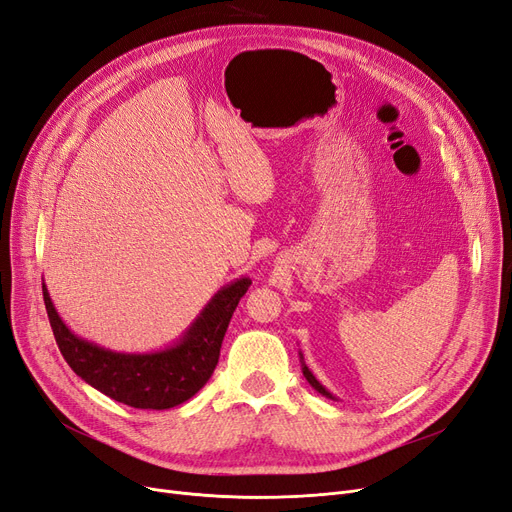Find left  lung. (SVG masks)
Returning <instances> with one entry per match:
<instances>
[{
  "instance_id": "8db88e82",
  "label": "left lung",
  "mask_w": 512,
  "mask_h": 512,
  "mask_svg": "<svg viewBox=\"0 0 512 512\" xmlns=\"http://www.w3.org/2000/svg\"><path fill=\"white\" fill-rule=\"evenodd\" d=\"M299 362H301V372H303V376H305V381L311 385V387H314L320 395H324V397H328V399H332V402H339V397L337 395H332L318 379H316V376H314V372H311L309 370V366L305 364V358H303V353L299 351Z\"/></svg>"
}]
</instances>
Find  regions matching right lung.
Wrapping results in <instances>:
<instances>
[{"instance_id":"obj_1","label":"right lung","mask_w":512,"mask_h":512,"mask_svg":"<svg viewBox=\"0 0 512 512\" xmlns=\"http://www.w3.org/2000/svg\"><path fill=\"white\" fill-rule=\"evenodd\" d=\"M249 286V276L221 286L180 339L163 349L131 353L75 335L56 311L46 282L43 301L60 353L87 385L131 408L169 410L188 402L211 379L234 309Z\"/></svg>"}]
</instances>
